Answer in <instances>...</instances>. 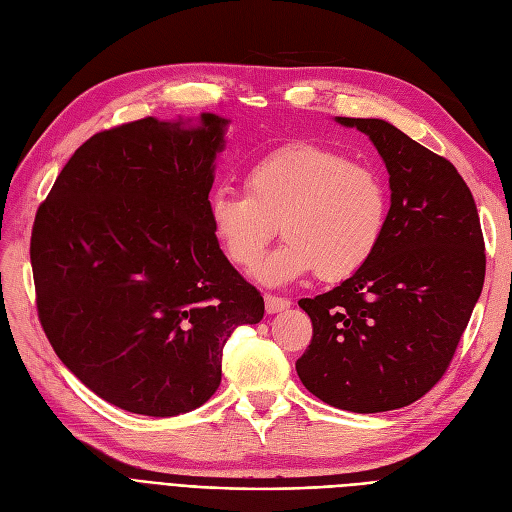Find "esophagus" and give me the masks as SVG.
<instances>
[{
    "label": "esophagus",
    "mask_w": 512,
    "mask_h": 512,
    "mask_svg": "<svg viewBox=\"0 0 512 512\" xmlns=\"http://www.w3.org/2000/svg\"><path fill=\"white\" fill-rule=\"evenodd\" d=\"M265 307H267V314H277V312H284V309H288L290 301L282 299V297H275V294H265Z\"/></svg>",
    "instance_id": "obj_1"
}]
</instances>
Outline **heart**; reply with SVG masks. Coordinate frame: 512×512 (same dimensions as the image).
<instances>
[{"label": "heart", "mask_w": 512, "mask_h": 512, "mask_svg": "<svg viewBox=\"0 0 512 512\" xmlns=\"http://www.w3.org/2000/svg\"><path fill=\"white\" fill-rule=\"evenodd\" d=\"M245 192L209 196V224L232 265L252 271L277 235L286 241L258 269L282 286L318 273L344 282L374 258L389 222V188L376 168L314 143L277 147L245 173Z\"/></svg>", "instance_id": "obj_1"}]
</instances>
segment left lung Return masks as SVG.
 I'll return each instance as SVG.
<instances>
[{
    "label": "left lung",
    "instance_id": "8db88e82",
    "mask_svg": "<svg viewBox=\"0 0 512 512\" xmlns=\"http://www.w3.org/2000/svg\"><path fill=\"white\" fill-rule=\"evenodd\" d=\"M382 156L391 209L367 265L301 299L312 342L297 361L305 389L359 414L410 406L440 382L485 282L474 196L457 168L382 119L337 117Z\"/></svg>",
    "mask_w": 512,
    "mask_h": 512
}]
</instances>
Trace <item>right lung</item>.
<instances>
[{"mask_svg": "<svg viewBox=\"0 0 512 512\" xmlns=\"http://www.w3.org/2000/svg\"><path fill=\"white\" fill-rule=\"evenodd\" d=\"M226 123L203 113L198 128L145 117L102 130L38 207L29 256L44 335L121 410L203 406L222 382L232 331L265 316L209 224Z\"/></svg>", "mask_w": 512, "mask_h": 512, "instance_id": "right-lung-1", "label": "right lung"}]
</instances>
